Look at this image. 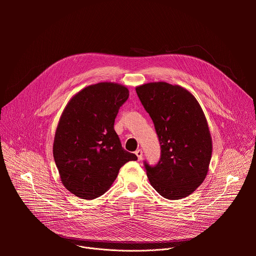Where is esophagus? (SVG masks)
<instances>
[{"label": "esophagus", "instance_id": "esophagus-1", "mask_svg": "<svg viewBox=\"0 0 256 256\" xmlns=\"http://www.w3.org/2000/svg\"><path fill=\"white\" fill-rule=\"evenodd\" d=\"M134 153H136L138 159V160H142V150H140V149H138Z\"/></svg>", "mask_w": 256, "mask_h": 256}]
</instances>
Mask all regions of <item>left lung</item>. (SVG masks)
Wrapping results in <instances>:
<instances>
[{
  "label": "left lung",
  "instance_id": "1",
  "mask_svg": "<svg viewBox=\"0 0 256 256\" xmlns=\"http://www.w3.org/2000/svg\"><path fill=\"white\" fill-rule=\"evenodd\" d=\"M136 91L161 146V158L155 166L144 161L151 186L168 200L188 196L204 180L212 150L200 105L190 91L166 82L144 84Z\"/></svg>",
  "mask_w": 256,
  "mask_h": 256
}]
</instances>
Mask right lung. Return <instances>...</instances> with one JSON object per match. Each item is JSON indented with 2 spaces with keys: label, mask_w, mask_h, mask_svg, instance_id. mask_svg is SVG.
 Masks as SVG:
<instances>
[{
  "label": "right lung",
  "mask_w": 256,
  "mask_h": 256,
  "mask_svg": "<svg viewBox=\"0 0 256 256\" xmlns=\"http://www.w3.org/2000/svg\"><path fill=\"white\" fill-rule=\"evenodd\" d=\"M128 95L120 84L102 82L82 89L64 109L52 153L62 184L80 198L94 200L105 194L120 167L138 160L122 147L114 128Z\"/></svg>",
  "instance_id": "1"
}]
</instances>
